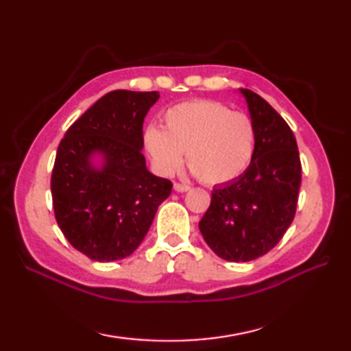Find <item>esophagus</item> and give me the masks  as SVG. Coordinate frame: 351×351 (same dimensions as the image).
Masks as SVG:
<instances>
[{
    "label": "esophagus",
    "mask_w": 351,
    "mask_h": 351,
    "mask_svg": "<svg viewBox=\"0 0 351 351\" xmlns=\"http://www.w3.org/2000/svg\"><path fill=\"white\" fill-rule=\"evenodd\" d=\"M173 189H175V191H178V193H185V191L190 190V185L175 182V184H173Z\"/></svg>",
    "instance_id": "34e87169"
}]
</instances>
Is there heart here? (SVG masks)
Here are the masks:
<instances>
[{
	"instance_id": "1",
	"label": "heart",
	"mask_w": 351,
	"mask_h": 351,
	"mask_svg": "<svg viewBox=\"0 0 351 351\" xmlns=\"http://www.w3.org/2000/svg\"><path fill=\"white\" fill-rule=\"evenodd\" d=\"M256 128L252 117L217 101L195 99L170 107L162 114V130L149 126L145 147L155 167L171 175L189 166L208 185L237 180L255 155Z\"/></svg>"
}]
</instances>
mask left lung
Here are the masks:
<instances>
[{"mask_svg": "<svg viewBox=\"0 0 351 351\" xmlns=\"http://www.w3.org/2000/svg\"><path fill=\"white\" fill-rule=\"evenodd\" d=\"M256 128L255 155L237 180L217 185L199 229L221 259L247 263L270 252L294 220L302 164L293 131L270 104L240 88Z\"/></svg>", "mask_w": 351, "mask_h": 351, "instance_id": "left-lung-1", "label": "left lung"}]
</instances>
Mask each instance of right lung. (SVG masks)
<instances>
[{
  "mask_svg": "<svg viewBox=\"0 0 351 351\" xmlns=\"http://www.w3.org/2000/svg\"><path fill=\"white\" fill-rule=\"evenodd\" d=\"M158 98V92H110L58 145L51 176L56 220L66 240L93 261L130 256L170 195L171 182L151 173L141 154L145 117Z\"/></svg>",
  "mask_w": 351,
  "mask_h": 351,
  "instance_id": "right-lung-1",
  "label": "right lung"
}]
</instances>
